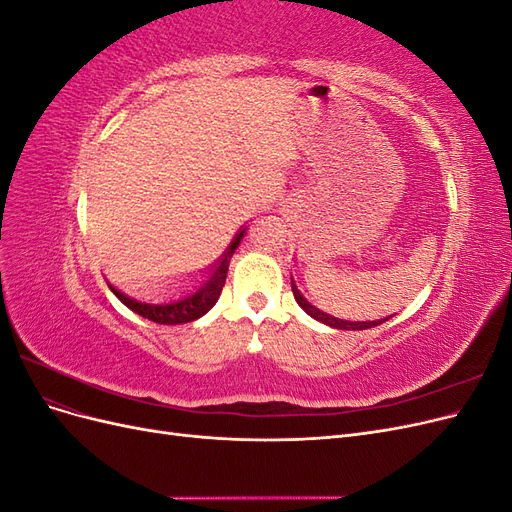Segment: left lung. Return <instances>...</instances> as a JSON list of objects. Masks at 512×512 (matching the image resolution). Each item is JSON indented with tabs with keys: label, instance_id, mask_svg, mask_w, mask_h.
Masks as SVG:
<instances>
[{
	"label": "left lung",
	"instance_id": "left-lung-1",
	"mask_svg": "<svg viewBox=\"0 0 512 512\" xmlns=\"http://www.w3.org/2000/svg\"><path fill=\"white\" fill-rule=\"evenodd\" d=\"M290 284H292V294H294V299H297V303L305 309V312L312 316L314 320H318V322H322V324H329V327H333V329H344V331H363V329H371V327H378V324H382L384 320H389V318H382V320H367V322H350V320H342V318H335V316H331V314H327V312H322V309H318L312 301H309L307 297H305V292L299 288V284L294 282V277H290Z\"/></svg>",
	"mask_w": 512,
	"mask_h": 512
}]
</instances>
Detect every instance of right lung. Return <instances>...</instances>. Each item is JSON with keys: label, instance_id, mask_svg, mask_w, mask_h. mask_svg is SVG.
<instances>
[{"label": "right lung", "instance_id": "right-lung-1", "mask_svg": "<svg viewBox=\"0 0 512 512\" xmlns=\"http://www.w3.org/2000/svg\"><path fill=\"white\" fill-rule=\"evenodd\" d=\"M243 235H245V228L237 232L235 239H232V243L228 245V250L222 254V258L215 262L209 271H205V277H200L196 284H192L190 288H183L175 294H166V297H158L153 301H138L117 290L113 284H108V288H111L115 297L123 305L130 307L134 314L143 316L151 322L183 324V322L198 320L200 316H205L209 312V309L215 305V301L220 299V292L226 284L228 262L239 247Z\"/></svg>", "mask_w": 512, "mask_h": 512}]
</instances>
